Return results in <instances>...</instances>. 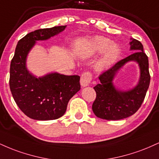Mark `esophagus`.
Instances as JSON below:
<instances>
[{"mask_svg": "<svg viewBox=\"0 0 159 159\" xmlns=\"http://www.w3.org/2000/svg\"><path fill=\"white\" fill-rule=\"evenodd\" d=\"M91 80H92V74L90 72H87L82 74L81 76V80H80V83H81V87H85L89 86L91 82Z\"/></svg>", "mask_w": 159, "mask_h": 159, "instance_id": "esophagus-1", "label": "esophagus"}]
</instances>
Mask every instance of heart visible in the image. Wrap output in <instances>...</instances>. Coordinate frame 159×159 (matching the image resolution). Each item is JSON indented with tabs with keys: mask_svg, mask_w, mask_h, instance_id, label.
Instances as JSON below:
<instances>
[{
	"mask_svg": "<svg viewBox=\"0 0 159 159\" xmlns=\"http://www.w3.org/2000/svg\"><path fill=\"white\" fill-rule=\"evenodd\" d=\"M103 53L96 62V70L103 71L109 69L116 63L121 53V49L116 43H113L110 39L101 36H95L89 38L85 43L83 49V55L90 57Z\"/></svg>",
	"mask_w": 159,
	"mask_h": 159,
	"instance_id": "1",
	"label": "heart"
}]
</instances>
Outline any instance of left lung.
I'll use <instances>...</instances> for the list:
<instances>
[{
  "label": "left lung",
  "mask_w": 159,
  "mask_h": 159,
  "mask_svg": "<svg viewBox=\"0 0 159 159\" xmlns=\"http://www.w3.org/2000/svg\"><path fill=\"white\" fill-rule=\"evenodd\" d=\"M130 50L134 53L116 63L114 66L98 77L100 83L93 87L96 98L93 104L94 114L98 118L118 120L132 116L140 108L148 90L150 75L148 57L138 40L131 38ZM129 61H135L140 69V77L132 89L123 91L116 88L113 80L124 66Z\"/></svg>",
  "instance_id": "8db88e82"
}]
</instances>
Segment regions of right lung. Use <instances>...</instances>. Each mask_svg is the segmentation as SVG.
<instances>
[{"instance_id": "1", "label": "right lung", "mask_w": 159, "mask_h": 159, "mask_svg": "<svg viewBox=\"0 0 159 159\" xmlns=\"http://www.w3.org/2000/svg\"><path fill=\"white\" fill-rule=\"evenodd\" d=\"M65 26L39 29L29 33L18 42L11 61L10 87L21 111L36 120L61 117L71 98L81 89L79 75H65L57 72L37 77L28 70L27 58L37 41H45L61 34Z\"/></svg>"}]
</instances>
